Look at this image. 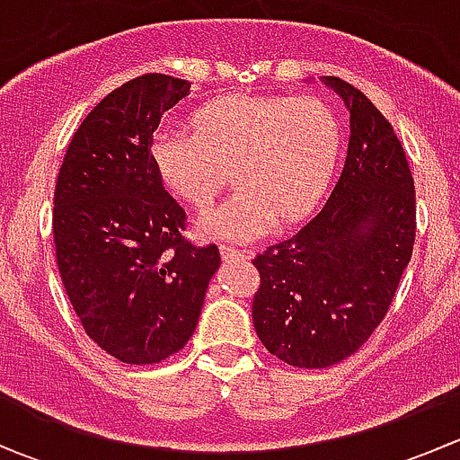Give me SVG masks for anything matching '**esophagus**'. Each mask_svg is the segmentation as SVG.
Instances as JSON below:
<instances>
[{"instance_id":"esophagus-1","label":"esophagus","mask_w":460,"mask_h":460,"mask_svg":"<svg viewBox=\"0 0 460 460\" xmlns=\"http://www.w3.org/2000/svg\"><path fill=\"white\" fill-rule=\"evenodd\" d=\"M220 253L225 260H238V258H249L247 252H243V249H235L231 247V244H220Z\"/></svg>"}]
</instances>
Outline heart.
<instances>
[{
  "label": "heart",
  "instance_id": "heart-1",
  "mask_svg": "<svg viewBox=\"0 0 460 460\" xmlns=\"http://www.w3.org/2000/svg\"><path fill=\"white\" fill-rule=\"evenodd\" d=\"M341 122L314 97L231 95L208 102L189 128H162L151 153L166 187L208 207L229 184L238 191L204 213V238L247 243L276 220H303L327 191L341 155Z\"/></svg>",
  "mask_w": 460,
  "mask_h": 460
}]
</instances>
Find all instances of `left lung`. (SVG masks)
<instances>
[{"instance_id":"1","label":"left lung","mask_w":460,"mask_h":460,"mask_svg":"<svg viewBox=\"0 0 460 460\" xmlns=\"http://www.w3.org/2000/svg\"><path fill=\"white\" fill-rule=\"evenodd\" d=\"M349 111V144L332 196L303 229L253 260V327L303 369L360 349L392 305L416 235L414 178L392 124L341 77H320Z\"/></svg>"}]
</instances>
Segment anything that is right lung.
Wrapping results in <instances>:
<instances>
[{"label": "right lung", "instance_id": "add662e5", "mask_svg": "<svg viewBox=\"0 0 460 460\" xmlns=\"http://www.w3.org/2000/svg\"><path fill=\"white\" fill-rule=\"evenodd\" d=\"M189 91L162 73L115 88L80 124L55 184L64 289L88 338L127 365L160 363L187 345L220 267L216 244L182 238L184 208L151 153L162 115Z\"/></svg>", "mask_w": 460, "mask_h": 460}]
</instances>
